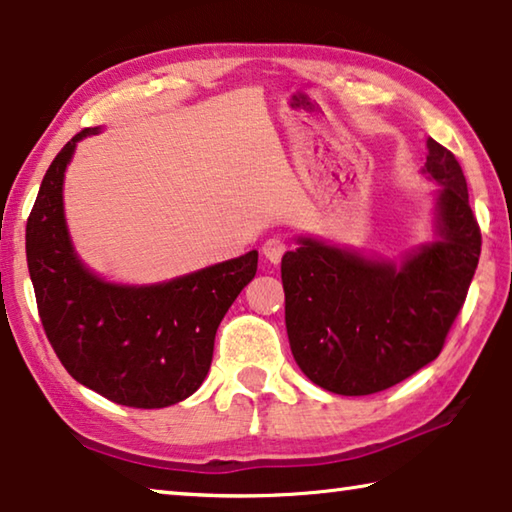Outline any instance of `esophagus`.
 I'll list each match as a JSON object with an SVG mask.
<instances>
[{
  "label": "esophagus",
  "instance_id": "34e87169",
  "mask_svg": "<svg viewBox=\"0 0 512 512\" xmlns=\"http://www.w3.org/2000/svg\"><path fill=\"white\" fill-rule=\"evenodd\" d=\"M262 253H264V257L271 264H280L282 262V255L287 253V244H284V241L277 239V237L266 239L264 246H262Z\"/></svg>",
  "mask_w": 512,
  "mask_h": 512
}]
</instances>
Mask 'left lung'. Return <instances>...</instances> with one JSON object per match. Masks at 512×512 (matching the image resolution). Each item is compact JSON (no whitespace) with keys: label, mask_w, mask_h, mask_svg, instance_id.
Wrapping results in <instances>:
<instances>
[{"label":"left lung","mask_w":512,"mask_h":512,"mask_svg":"<svg viewBox=\"0 0 512 512\" xmlns=\"http://www.w3.org/2000/svg\"><path fill=\"white\" fill-rule=\"evenodd\" d=\"M433 239L391 259L298 237L282 257L284 320L300 370L336 395L386 391L443 350L479 264L481 232L461 164L427 140Z\"/></svg>","instance_id":"obj_1"}]
</instances>
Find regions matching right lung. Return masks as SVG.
I'll use <instances>...</instances> for the list:
<instances>
[{
	"mask_svg": "<svg viewBox=\"0 0 512 512\" xmlns=\"http://www.w3.org/2000/svg\"><path fill=\"white\" fill-rule=\"evenodd\" d=\"M85 128L49 164L27 221V262L51 348L79 384L135 409L198 391L225 311L257 273V250L153 284L110 282L76 253L65 219V171Z\"/></svg>",
	"mask_w": 512,
	"mask_h": 512,
	"instance_id": "add662e5",
	"label": "right lung"
}]
</instances>
